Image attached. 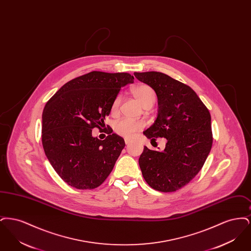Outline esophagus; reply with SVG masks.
<instances>
[{"mask_svg":"<svg viewBox=\"0 0 251 251\" xmlns=\"http://www.w3.org/2000/svg\"><path fill=\"white\" fill-rule=\"evenodd\" d=\"M124 141H125V144H126V145L131 142V140H130V139H128V138H125V139H124Z\"/></svg>","mask_w":251,"mask_h":251,"instance_id":"obj_1","label":"esophagus"}]
</instances>
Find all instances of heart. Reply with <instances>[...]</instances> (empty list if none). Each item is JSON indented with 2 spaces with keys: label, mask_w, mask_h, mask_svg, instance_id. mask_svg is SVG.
Instances as JSON below:
<instances>
[{
  "label": "heart",
  "mask_w": 251,
  "mask_h": 251,
  "mask_svg": "<svg viewBox=\"0 0 251 251\" xmlns=\"http://www.w3.org/2000/svg\"><path fill=\"white\" fill-rule=\"evenodd\" d=\"M132 95L137 100V101L142 105H152L156 100L155 91L147 84H139L135 86L132 91ZM120 102H121V97L118 96L111 107V113L113 115L118 114L120 109ZM144 128V123L141 121L129 120V119H123L115 122L114 124V130L123 137L131 138L136 132Z\"/></svg>",
  "instance_id": "heart-1"
}]
</instances>
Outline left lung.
<instances>
[{
  "label": "left lung",
  "instance_id": "obj_1",
  "mask_svg": "<svg viewBox=\"0 0 251 251\" xmlns=\"http://www.w3.org/2000/svg\"><path fill=\"white\" fill-rule=\"evenodd\" d=\"M158 99V116L144 134L155 142L167 138L164 151L144 147L139 166L144 179L160 192L177 191L201 171L213 145L211 115L190 86L165 73L134 72Z\"/></svg>",
  "mask_w": 251,
  "mask_h": 251
}]
</instances>
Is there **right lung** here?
<instances>
[{
    "label": "right lung",
    "instance_id": "1",
    "mask_svg": "<svg viewBox=\"0 0 251 251\" xmlns=\"http://www.w3.org/2000/svg\"><path fill=\"white\" fill-rule=\"evenodd\" d=\"M133 79L126 72H89L64 84L46 103L43 149L51 167L69 185L94 189L113 170L125 147L124 139L108 127L106 138L100 140L92 135V129L105 127L120 89Z\"/></svg>",
    "mask_w": 251,
    "mask_h": 251
}]
</instances>
